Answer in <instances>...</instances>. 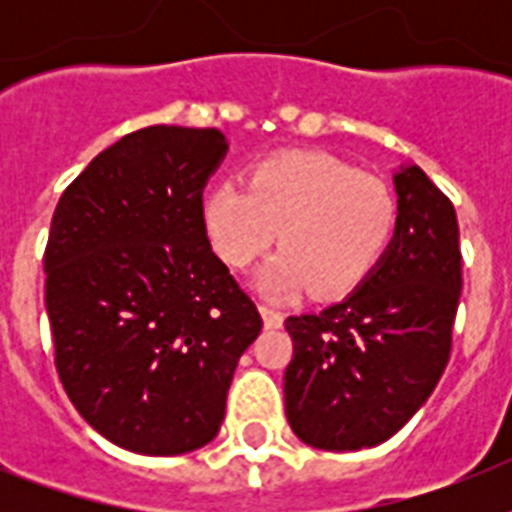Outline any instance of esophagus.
Wrapping results in <instances>:
<instances>
[{"label": "esophagus", "mask_w": 512, "mask_h": 512, "mask_svg": "<svg viewBox=\"0 0 512 512\" xmlns=\"http://www.w3.org/2000/svg\"><path fill=\"white\" fill-rule=\"evenodd\" d=\"M260 313H263V321L268 329H279L284 324V313L271 308V305H260Z\"/></svg>", "instance_id": "34e87169"}]
</instances>
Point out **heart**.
<instances>
[{
	"mask_svg": "<svg viewBox=\"0 0 512 512\" xmlns=\"http://www.w3.org/2000/svg\"><path fill=\"white\" fill-rule=\"evenodd\" d=\"M201 223L217 257L236 271L271 247L281 252L257 284L276 297L311 287L342 297L364 284L396 236L398 204L388 183L329 154L289 151L252 167L247 185H212Z\"/></svg>",
	"mask_w": 512,
	"mask_h": 512,
	"instance_id": "heart-1",
	"label": "heart"
}]
</instances>
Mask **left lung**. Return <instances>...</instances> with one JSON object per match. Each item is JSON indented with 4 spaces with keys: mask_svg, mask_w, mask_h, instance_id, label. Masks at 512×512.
Returning a JSON list of instances; mask_svg holds the SVG:
<instances>
[{
    "mask_svg": "<svg viewBox=\"0 0 512 512\" xmlns=\"http://www.w3.org/2000/svg\"><path fill=\"white\" fill-rule=\"evenodd\" d=\"M398 225L377 271L342 303L289 316L287 420L329 452L377 446L441 380L462 292L457 212L412 164L396 175Z\"/></svg>",
    "mask_w": 512,
    "mask_h": 512,
    "instance_id": "obj_1",
    "label": "left lung"
}]
</instances>
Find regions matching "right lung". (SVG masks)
<instances>
[{
	"mask_svg": "<svg viewBox=\"0 0 512 512\" xmlns=\"http://www.w3.org/2000/svg\"><path fill=\"white\" fill-rule=\"evenodd\" d=\"M223 132L154 124L68 185L44 249L55 369L100 436L170 457L209 444L257 305L212 252L201 191Z\"/></svg>",
	"mask_w": 512,
	"mask_h": 512,
	"instance_id": "add662e5",
	"label": "right lung"
}]
</instances>
